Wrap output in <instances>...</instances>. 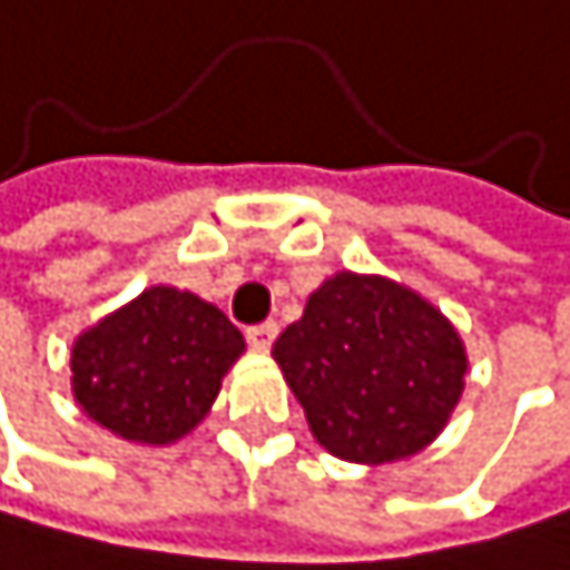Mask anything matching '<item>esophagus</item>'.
Returning <instances> with one entry per match:
<instances>
[{"mask_svg": "<svg viewBox=\"0 0 570 570\" xmlns=\"http://www.w3.org/2000/svg\"><path fill=\"white\" fill-rule=\"evenodd\" d=\"M276 335H279V325H276V322H263V325H248V328H245L248 346H252V350H259V353H266V350L273 346Z\"/></svg>", "mask_w": 570, "mask_h": 570, "instance_id": "34e87169", "label": "esophagus"}]
</instances>
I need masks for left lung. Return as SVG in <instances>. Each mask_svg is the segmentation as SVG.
<instances>
[{
	"label": "left lung",
	"mask_w": 570,
	"mask_h": 570,
	"mask_svg": "<svg viewBox=\"0 0 570 570\" xmlns=\"http://www.w3.org/2000/svg\"><path fill=\"white\" fill-rule=\"evenodd\" d=\"M273 356L328 453L412 456L440 436L463 391V342L443 314L381 276L338 273L307 297Z\"/></svg>",
	"instance_id": "1"
}]
</instances>
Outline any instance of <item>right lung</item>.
<instances>
[{"instance_id":"1","label":"right lung","mask_w":570,"mask_h":570,"mask_svg":"<svg viewBox=\"0 0 570 570\" xmlns=\"http://www.w3.org/2000/svg\"><path fill=\"white\" fill-rule=\"evenodd\" d=\"M242 350L245 338L224 311L186 291L151 287L79 335L71 391L114 436L173 443L210 412Z\"/></svg>"}]
</instances>
